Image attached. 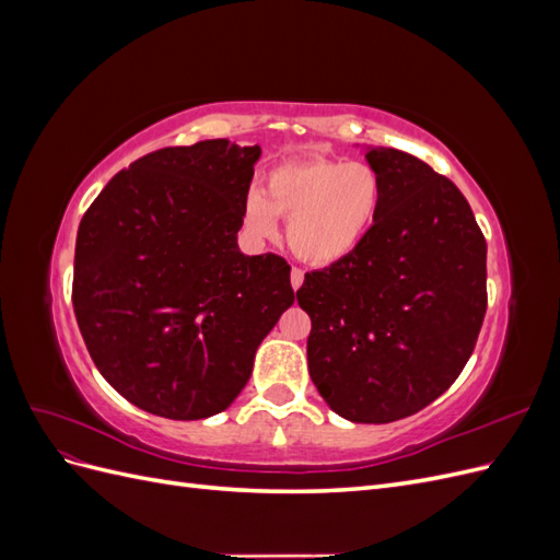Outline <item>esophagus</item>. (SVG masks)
Wrapping results in <instances>:
<instances>
[{"label": "esophagus", "instance_id": "obj_1", "mask_svg": "<svg viewBox=\"0 0 560 560\" xmlns=\"http://www.w3.org/2000/svg\"><path fill=\"white\" fill-rule=\"evenodd\" d=\"M290 280H292V287H294V290H299V287L303 284V270L301 268H292V273H290Z\"/></svg>", "mask_w": 560, "mask_h": 560}]
</instances>
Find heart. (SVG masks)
Here are the masks:
<instances>
[{
    "label": "heart",
    "mask_w": 560,
    "mask_h": 560,
    "mask_svg": "<svg viewBox=\"0 0 560 560\" xmlns=\"http://www.w3.org/2000/svg\"><path fill=\"white\" fill-rule=\"evenodd\" d=\"M383 202L374 165L308 156L270 167L264 191L245 198V224L270 238L287 219V243L301 261L331 266L348 259L369 235Z\"/></svg>",
    "instance_id": "1"
}]
</instances>
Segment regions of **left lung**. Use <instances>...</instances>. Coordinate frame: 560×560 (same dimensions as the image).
<instances>
[{"mask_svg":"<svg viewBox=\"0 0 560 560\" xmlns=\"http://www.w3.org/2000/svg\"><path fill=\"white\" fill-rule=\"evenodd\" d=\"M383 202L348 259L306 273L308 371L352 422L425 409L460 376L488 306L486 238L457 186L406 151H366Z\"/></svg>","mask_w":560,"mask_h":560,"instance_id":"1","label":"left lung"}]
</instances>
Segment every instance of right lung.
<instances>
[{
    "mask_svg": "<svg viewBox=\"0 0 560 560\" xmlns=\"http://www.w3.org/2000/svg\"><path fill=\"white\" fill-rule=\"evenodd\" d=\"M261 149L163 147L116 173L83 214L72 303L105 381L140 409L224 411L294 303L290 264L235 243Z\"/></svg>",
    "mask_w": 560,
    "mask_h": 560,
    "instance_id": "right-lung-1",
    "label": "right lung"
}]
</instances>
